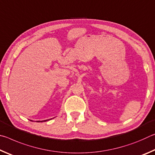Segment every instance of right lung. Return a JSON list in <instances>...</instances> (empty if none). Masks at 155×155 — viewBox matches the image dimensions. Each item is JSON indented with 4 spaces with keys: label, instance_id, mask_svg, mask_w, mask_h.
Listing matches in <instances>:
<instances>
[{
    "label": "right lung",
    "instance_id": "right-lung-1",
    "mask_svg": "<svg viewBox=\"0 0 155 155\" xmlns=\"http://www.w3.org/2000/svg\"><path fill=\"white\" fill-rule=\"evenodd\" d=\"M47 120H43V121H37V122H46V121H47ZM31 121H32V120H31Z\"/></svg>",
    "mask_w": 155,
    "mask_h": 155
}]
</instances>
